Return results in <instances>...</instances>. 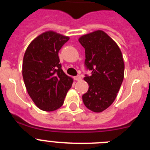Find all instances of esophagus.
<instances>
[{"instance_id": "1", "label": "esophagus", "mask_w": 150, "mask_h": 150, "mask_svg": "<svg viewBox=\"0 0 150 150\" xmlns=\"http://www.w3.org/2000/svg\"><path fill=\"white\" fill-rule=\"evenodd\" d=\"M81 79V76H76L74 77V80H76V81H79Z\"/></svg>"}]
</instances>
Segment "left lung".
<instances>
[{"mask_svg": "<svg viewBox=\"0 0 150 150\" xmlns=\"http://www.w3.org/2000/svg\"><path fill=\"white\" fill-rule=\"evenodd\" d=\"M85 48L88 89L83 95L85 106L95 112L105 110L113 103L124 79L125 64L117 43L104 30H97L78 39Z\"/></svg>", "mask_w": 150, "mask_h": 150, "instance_id": "8db88e82", "label": "left lung"}]
</instances>
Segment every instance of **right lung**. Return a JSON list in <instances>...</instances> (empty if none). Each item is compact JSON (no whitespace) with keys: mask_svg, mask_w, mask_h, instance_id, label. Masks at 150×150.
<instances>
[{"mask_svg":"<svg viewBox=\"0 0 150 150\" xmlns=\"http://www.w3.org/2000/svg\"><path fill=\"white\" fill-rule=\"evenodd\" d=\"M69 39L47 30L30 42L24 55L22 76L26 89L35 105L43 111L60 108L74 82L62 69L58 55Z\"/></svg>","mask_w":150,"mask_h":150,"instance_id":"right-lung-1","label":"right lung"}]
</instances>
